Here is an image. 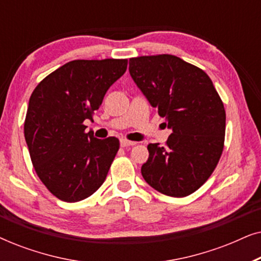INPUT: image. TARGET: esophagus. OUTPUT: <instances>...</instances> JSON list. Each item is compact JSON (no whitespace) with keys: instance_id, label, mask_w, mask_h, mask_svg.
Segmentation results:
<instances>
[{"instance_id":"obj_1","label":"esophagus","mask_w":261,"mask_h":261,"mask_svg":"<svg viewBox=\"0 0 261 261\" xmlns=\"http://www.w3.org/2000/svg\"><path fill=\"white\" fill-rule=\"evenodd\" d=\"M120 144H121V146H122V147H128V146H134L135 144H137V142L127 140V139H121Z\"/></svg>"}]
</instances>
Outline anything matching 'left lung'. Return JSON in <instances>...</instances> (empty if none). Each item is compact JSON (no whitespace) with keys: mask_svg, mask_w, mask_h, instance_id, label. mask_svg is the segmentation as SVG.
I'll return each mask as SVG.
<instances>
[{"mask_svg":"<svg viewBox=\"0 0 261 261\" xmlns=\"http://www.w3.org/2000/svg\"><path fill=\"white\" fill-rule=\"evenodd\" d=\"M129 73L172 129L164 146H147L142 177L166 196L191 195L212 176L222 154V99L204 71L172 55L130 58Z\"/></svg>","mask_w":261,"mask_h":261,"instance_id":"left-lung-1","label":"left lung"}]
</instances>
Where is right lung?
Segmentation results:
<instances>
[{"instance_id": "obj_1", "label": "right lung", "mask_w": 261, "mask_h": 261, "mask_svg": "<svg viewBox=\"0 0 261 261\" xmlns=\"http://www.w3.org/2000/svg\"><path fill=\"white\" fill-rule=\"evenodd\" d=\"M127 59H78L53 71L32 92L24 120L32 164L42 184L64 202L91 196L106 180L120 148L119 139L85 133Z\"/></svg>"}]
</instances>
